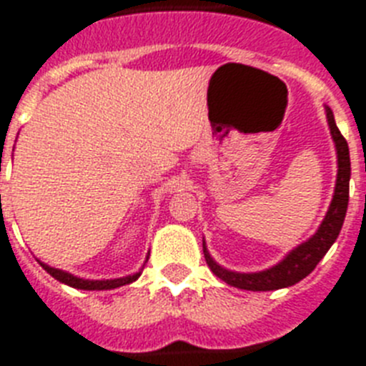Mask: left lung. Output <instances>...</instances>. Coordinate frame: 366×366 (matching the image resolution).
I'll use <instances>...</instances> for the list:
<instances>
[{
	"mask_svg": "<svg viewBox=\"0 0 366 366\" xmlns=\"http://www.w3.org/2000/svg\"><path fill=\"white\" fill-rule=\"evenodd\" d=\"M326 116H328L332 138L335 142L339 171H337V184L335 193H333V201L330 204L328 214L324 217L322 224H320L315 236L310 237L300 247H297L293 252H289L284 262H280L278 265L271 267L267 271L252 272V274L232 272L219 267L212 259V256L206 250L204 243H202V252H204L208 267L217 278H221L222 282H227L228 285L247 289V291H274V289L295 285L315 269L317 263L324 258V254L328 252L333 241L339 236L342 222H345L346 208H348V193H350V151H348L346 139L342 138V134L337 129L333 112L330 110V107H326Z\"/></svg>",
	"mask_w": 366,
	"mask_h": 366,
	"instance_id": "8db88e82",
	"label": "left lung"
}]
</instances>
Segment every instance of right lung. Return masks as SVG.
<instances>
[{"mask_svg": "<svg viewBox=\"0 0 366 366\" xmlns=\"http://www.w3.org/2000/svg\"><path fill=\"white\" fill-rule=\"evenodd\" d=\"M40 265L49 272L53 278H56L59 282L62 284L69 285V287H75V289H84V291H103V289H116V287H122V285L130 284V282H134L138 280L139 272L132 276H125V278H116V280H82L77 278V276L69 274V272L64 271H59V269H53V267L46 265V263H40Z\"/></svg>", "mask_w": 366, "mask_h": 366, "instance_id": "obj_1", "label": "right lung"}]
</instances>
